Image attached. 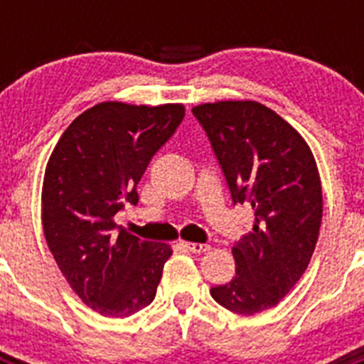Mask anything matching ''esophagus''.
Segmentation results:
<instances>
[{
	"instance_id": "esophagus-1",
	"label": "esophagus",
	"mask_w": 364,
	"mask_h": 364,
	"mask_svg": "<svg viewBox=\"0 0 364 364\" xmlns=\"http://www.w3.org/2000/svg\"><path fill=\"white\" fill-rule=\"evenodd\" d=\"M184 247L193 253H205L211 250L210 244H198V242H184Z\"/></svg>"
}]
</instances>
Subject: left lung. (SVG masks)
Instances as JSON below:
<instances>
[{
    "instance_id": "8db88e82",
    "label": "left lung",
    "mask_w": 364,
    "mask_h": 364,
    "mask_svg": "<svg viewBox=\"0 0 364 364\" xmlns=\"http://www.w3.org/2000/svg\"><path fill=\"white\" fill-rule=\"evenodd\" d=\"M210 138L233 204L253 210V230L235 244L237 275L211 288L233 314L273 308L306 272L319 239L323 188L314 153L284 118L253 100L191 109Z\"/></svg>"
}]
</instances>
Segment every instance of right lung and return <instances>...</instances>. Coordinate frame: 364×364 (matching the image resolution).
<instances>
[{
    "label": "right lung",
    "instance_id": "right-lung-1",
    "mask_svg": "<svg viewBox=\"0 0 364 364\" xmlns=\"http://www.w3.org/2000/svg\"><path fill=\"white\" fill-rule=\"evenodd\" d=\"M186 114L182 104L102 102L60 136L45 167L41 224L47 246L83 304L129 317L151 304L173 250L117 228L153 154Z\"/></svg>",
    "mask_w": 364,
    "mask_h": 364
}]
</instances>
